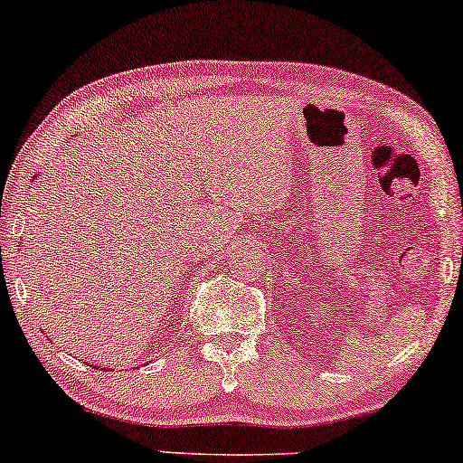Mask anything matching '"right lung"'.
I'll return each instance as SVG.
<instances>
[{
  "label": "right lung",
  "instance_id": "right-lung-1",
  "mask_svg": "<svg viewBox=\"0 0 463 463\" xmlns=\"http://www.w3.org/2000/svg\"><path fill=\"white\" fill-rule=\"evenodd\" d=\"M99 371H100V369H99Z\"/></svg>",
  "mask_w": 463,
  "mask_h": 463
}]
</instances>
